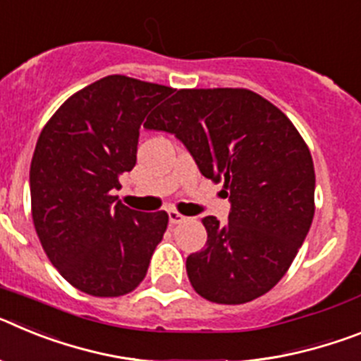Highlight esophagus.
Returning <instances> with one entry per match:
<instances>
[{
    "label": "esophagus",
    "instance_id": "esophagus-1",
    "mask_svg": "<svg viewBox=\"0 0 361 361\" xmlns=\"http://www.w3.org/2000/svg\"><path fill=\"white\" fill-rule=\"evenodd\" d=\"M168 216H170V224H180V222L186 220V216H184L183 213L175 212V209H170V212H168Z\"/></svg>",
    "mask_w": 361,
    "mask_h": 361
}]
</instances>
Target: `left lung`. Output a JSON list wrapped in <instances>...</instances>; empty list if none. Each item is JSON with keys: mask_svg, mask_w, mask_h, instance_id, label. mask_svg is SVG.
<instances>
[{"mask_svg": "<svg viewBox=\"0 0 361 361\" xmlns=\"http://www.w3.org/2000/svg\"><path fill=\"white\" fill-rule=\"evenodd\" d=\"M145 126L175 133L200 173L229 191L228 222L204 216L206 247L186 258L193 289L226 305L271 291L314 216V164L295 124L247 88H183Z\"/></svg>", "mask_w": 361, "mask_h": 361, "instance_id": "8db88e82", "label": "left lung"}]
</instances>
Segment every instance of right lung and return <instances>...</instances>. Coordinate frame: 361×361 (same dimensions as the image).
<instances>
[{
	"instance_id": "right-lung-1",
	"label": "right lung",
	"mask_w": 361,
	"mask_h": 361,
	"mask_svg": "<svg viewBox=\"0 0 361 361\" xmlns=\"http://www.w3.org/2000/svg\"><path fill=\"white\" fill-rule=\"evenodd\" d=\"M173 88L106 75L70 95L44 124L30 162L32 220L63 279L101 298L132 293L168 213L126 208L114 191L137 161L139 128Z\"/></svg>"
}]
</instances>
